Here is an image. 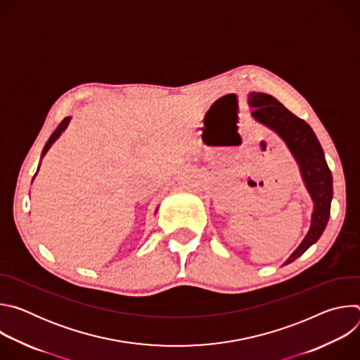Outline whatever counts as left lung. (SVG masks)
<instances>
[{
    "label": "left lung",
    "mask_w": 360,
    "mask_h": 360,
    "mask_svg": "<svg viewBox=\"0 0 360 360\" xmlns=\"http://www.w3.org/2000/svg\"><path fill=\"white\" fill-rule=\"evenodd\" d=\"M248 102L253 120L268 127L283 139L299 165L303 184L314 200L311 228L300 245L285 261L283 265H288L316 243L328 225L333 196L332 174L315 132L303 120L297 118L276 98L268 94L249 92Z\"/></svg>",
    "instance_id": "8db88e82"
}]
</instances>
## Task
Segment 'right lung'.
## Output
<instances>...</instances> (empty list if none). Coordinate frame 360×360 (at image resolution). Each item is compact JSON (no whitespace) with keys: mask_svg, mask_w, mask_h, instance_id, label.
Instances as JSON below:
<instances>
[{"mask_svg":"<svg viewBox=\"0 0 360 360\" xmlns=\"http://www.w3.org/2000/svg\"><path fill=\"white\" fill-rule=\"evenodd\" d=\"M70 121H71V117H67V118H64L63 120V122L57 127V129L53 132V135L49 136V139L46 141V143H45V146H44V149H42V153H41V158H44L45 157V153L48 152V149L51 148V145H53L60 136H61V134L65 131V128L68 127V124H70ZM38 169H39V167H38ZM38 169H37V172H38ZM37 172H35V175H37ZM35 175H34V178H35ZM34 178H32V181H34ZM158 211V210H157Z\"/></svg>","mask_w":360,"mask_h":360,"instance_id":"right-lung-1","label":"right lung"}]
</instances>
